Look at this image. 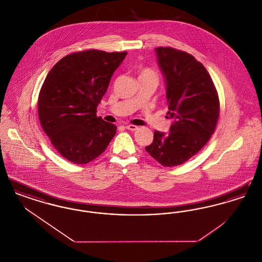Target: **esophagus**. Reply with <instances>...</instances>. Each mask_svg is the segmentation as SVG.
<instances>
[{
	"label": "esophagus",
	"instance_id": "34e87169",
	"mask_svg": "<svg viewBox=\"0 0 262 262\" xmlns=\"http://www.w3.org/2000/svg\"><path fill=\"white\" fill-rule=\"evenodd\" d=\"M125 128L128 129V130H132V132H135V130L138 129V126L135 125H125Z\"/></svg>",
	"mask_w": 262,
	"mask_h": 262
}]
</instances>
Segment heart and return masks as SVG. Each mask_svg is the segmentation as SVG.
I'll return each mask as SVG.
<instances>
[{"mask_svg": "<svg viewBox=\"0 0 262 262\" xmlns=\"http://www.w3.org/2000/svg\"><path fill=\"white\" fill-rule=\"evenodd\" d=\"M144 75H154L155 76V74L149 70V69H143L141 72H140V75L139 76H144Z\"/></svg>", "mask_w": 262, "mask_h": 262, "instance_id": "heart-1", "label": "heart"}]
</instances>
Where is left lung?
Here are the masks:
<instances>
[{
    "label": "left lung",
    "instance_id": "left-lung-1",
    "mask_svg": "<svg viewBox=\"0 0 262 262\" xmlns=\"http://www.w3.org/2000/svg\"><path fill=\"white\" fill-rule=\"evenodd\" d=\"M155 51L167 85V115L174 122L168 135L155 130L145 150L164 167H174L187 162L210 139L220 103L211 76L192 55L171 47Z\"/></svg>",
    "mask_w": 262,
    "mask_h": 262
}]
</instances>
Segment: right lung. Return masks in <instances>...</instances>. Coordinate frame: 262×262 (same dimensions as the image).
<instances>
[{
	"instance_id": "obj_1",
	"label": "right lung",
	"mask_w": 262,
	"mask_h": 262,
	"mask_svg": "<svg viewBox=\"0 0 262 262\" xmlns=\"http://www.w3.org/2000/svg\"><path fill=\"white\" fill-rule=\"evenodd\" d=\"M126 52L80 51L67 55L46 76L38 116L51 143L63 158L88 164L109 145L117 126L96 116L114 72Z\"/></svg>"
}]
</instances>
